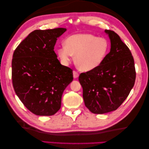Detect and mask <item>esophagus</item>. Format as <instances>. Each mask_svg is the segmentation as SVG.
Returning <instances> with one entry per match:
<instances>
[{
  "instance_id": "1",
  "label": "esophagus",
  "mask_w": 149,
  "mask_h": 149,
  "mask_svg": "<svg viewBox=\"0 0 149 149\" xmlns=\"http://www.w3.org/2000/svg\"><path fill=\"white\" fill-rule=\"evenodd\" d=\"M73 76H74V79H76L79 77V74L76 71H74L73 72Z\"/></svg>"
}]
</instances>
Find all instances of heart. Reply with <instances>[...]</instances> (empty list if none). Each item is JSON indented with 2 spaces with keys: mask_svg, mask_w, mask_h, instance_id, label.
I'll list each match as a JSON object with an SVG mask.
<instances>
[{
  "mask_svg": "<svg viewBox=\"0 0 149 149\" xmlns=\"http://www.w3.org/2000/svg\"><path fill=\"white\" fill-rule=\"evenodd\" d=\"M109 50V43L104 38L91 34H75L69 36L57 50L61 63L68 65L75 56V64L81 71L89 72L102 64Z\"/></svg>",
  "mask_w": 149,
  "mask_h": 149,
  "instance_id": "obj_1",
  "label": "heart"
}]
</instances>
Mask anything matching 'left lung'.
I'll list each match as a JSON object with an SVG mask.
<instances>
[{
  "label": "left lung",
  "mask_w": 149,
  "mask_h": 149,
  "mask_svg": "<svg viewBox=\"0 0 149 149\" xmlns=\"http://www.w3.org/2000/svg\"><path fill=\"white\" fill-rule=\"evenodd\" d=\"M104 32L110 40V52L99 67L79 77L85 106L95 114L116 110L129 95L136 79L130 50L114 31Z\"/></svg>",
  "instance_id": "1"
}]
</instances>
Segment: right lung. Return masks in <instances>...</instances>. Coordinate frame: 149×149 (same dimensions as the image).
Returning <instances> with one entry per match:
<instances>
[{
	"label": "right lung",
	"instance_id": "right-lung-1",
	"mask_svg": "<svg viewBox=\"0 0 149 149\" xmlns=\"http://www.w3.org/2000/svg\"><path fill=\"white\" fill-rule=\"evenodd\" d=\"M66 28L35 30L19 44L12 59L13 86L34 115L51 116L61 108L63 91L73 81L72 70L62 65L54 46Z\"/></svg>",
	"mask_w": 149,
	"mask_h": 149
}]
</instances>
